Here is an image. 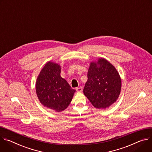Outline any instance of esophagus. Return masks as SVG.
<instances>
[{"instance_id": "34e87169", "label": "esophagus", "mask_w": 152, "mask_h": 152, "mask_svg": "<svg viewBox=\"0 0 152 152\" xmlns=\"http://www.w3.org/2000/svg\"><path fill=\"white\" fill-rule=\"evenodd\" d=\"M76 91L77 92H82L83 91V88L82 87H78V88H76Z\"/></svg>"}]
</instances>
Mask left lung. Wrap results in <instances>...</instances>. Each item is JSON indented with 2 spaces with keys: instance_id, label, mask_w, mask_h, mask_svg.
Masks as SVG:
<instances>
[{
  "instance_id": "1",
  "label": "left lung",
  "mask_w": 152,
  "mask_h": 152,
  "mask_svg": "<svg viewBox=\"0 0 152 152\" xmlns=\"http://www.w3.org/2000/svg\"><path fill=\"white\" fill-rule=\"evenodd\" d=\"M121 89V79L115 67L99 58L90 63L83 93L96 109H105L116 102Z\"/></svg>"
}]
</instances>
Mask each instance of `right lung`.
Listing matches in <instances>:
<instances>
[{
	"label": "right lung",
	"instance_id": "obj_1",
	"mask_svg": "<svg viewBox=\"0 0 152 152\" xmlns=\"http://www.w3.org/2000/svg\"><path fill=\"white\" fill-rule=\"evenodd\" d=\"M60 73V64L48 61L40 72L36 83V94L41 104L58 112L68 107L75 92Z\"/></svg>",
	"mask_w": 152,
	"mask_h": 152
}]
</instances>
